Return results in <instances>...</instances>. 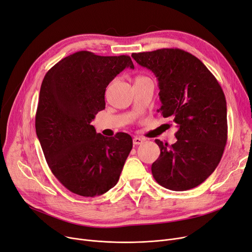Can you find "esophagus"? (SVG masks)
Segmentation results:
<instances>
[{
	"mask_svg": "<svg viewBox=\"0 0 252 252\" xmlns=\"http://www.w3.org/2000/svg\"><path fill=\"white\" fill-rule=\"evenodd\" d=\"M143 142H144V139L139 138V137H135V138L133 139V143H134V145H141L142 143H143Z\"/></svg>",
	"mask_w": 252,
	"mask_h": 252,
	"instance_id": "esophagus-1",
	"label": "esophagus"
}]
</instances>
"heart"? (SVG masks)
<instances>
[{
  "label": "heart",
  "instance_id": "heart-1",
  "mask_svg": "<svg viewBox=\"0 0 252 252\" xmlns=\"http://www.w3.org/2000/svg\"><path fill=\"white\" fill-rule=\"evenodd\" d=\"M144 79H148L147 77H145V76H137L136 79H135V82L137 81H141V80H144Z\"/></svg>",
  "mask_w": 252,
  "mask_h": 252
}]
</instances>
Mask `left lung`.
<instances>
[{
	"label": "left lung",
	"mask_w": 252,
	"mask_h": 252,
	"mask_svg": "<svg viewBox=\"0 0 252 252\" xmlns=\"http://www.w3.org/2000/svg\"><path fill=\"white\" fill-rule=\"evenodd\" d=\"M158 80L159 111L177 125V142L156 140L160 155L152 163L156 181L171 190L198 187L214 172L227 140L226 102L221 86L206 65L179 48L133 53Z\"/></svg>",
	"instance_id": "8db88e82"
}]
</instances>
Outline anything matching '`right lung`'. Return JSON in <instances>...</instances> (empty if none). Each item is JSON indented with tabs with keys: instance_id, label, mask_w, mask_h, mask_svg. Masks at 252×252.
Wrapping results in <instances>:
<instances>
[{
	"instance_id": "right-lung-1",
	"label": "right lung",
	"mask_w": 252,
	"mask_h": 252,
	"mask_svg": "<svg viewBox=\"0 0 252 252\" xmlns=\"http://www.w3.org/2000/svg\"><path fill=\"white\" fill-rule=\"evenodd\" d=\"M126 68L128 56L78 51L46 73L36 112V133L48 167L73 193L95 196L115 187L133 147L128 134L104 137L91 122L105 109L107 85Z\"/></svg>"
}]
</instances>
